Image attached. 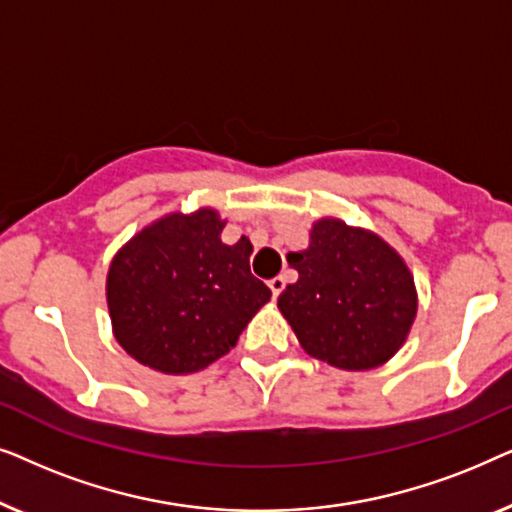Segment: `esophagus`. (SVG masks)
I'll return each mask as SVG.
<instances>
[{
	"instance_id": "obj_1",
	"label": "esophagus",
	"mask_w": 512,
	"mask_h": 512,
	"mask_svg": "<svg viewBox=\"0 0 512 512\" xmlns=\"http://www.w3.org/2000/svg\"><path fill=\"white\" fill-rule=\"evenodd\" d=\"M268 286H270V291H272V298H277L279 293L284 291V286H286V279H284V277H272L270 282H268Z\"/></svg>"
}]
</instances>
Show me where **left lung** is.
Returning a JSON list of instances; mask_svg holds the SVG:
<instances>
[{"instance_id":"left-lung-1","label":"left lung","mask_w":512,"mask_h":512,"mask_svg":"<svg viewBox=\"0 0 512 512\" xmlns=\"http://www.w3.org/2000/svg\"><path fill=\"white\" fill-rule=\"evenodd\" d=\"M298 282L277 307L314 359L370 370L405 345L417 317V289L401 254L373 230L345 221L312 223L307 249L286 254Z\"/></svg>"}]
</instances>
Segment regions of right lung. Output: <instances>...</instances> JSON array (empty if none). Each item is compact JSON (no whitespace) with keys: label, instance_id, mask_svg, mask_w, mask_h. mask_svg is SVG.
<instances>
[{"label":"right lung","instance_id":"obj_1","mask_svg":"<svg viewBox=\"0 0 512 512\" xmlns=\"http://www.w3.org/2000/svg\"><path fill=\"white\" fill-rule=\"evenodd\" d=\"M212 207L170 212L132 235L107 272L111 331L132 359L163 375L207 368L270 300L249 270V237L221 242Z\"/></svg>","mask_w":512,"mask_h":512}]
</instances>
